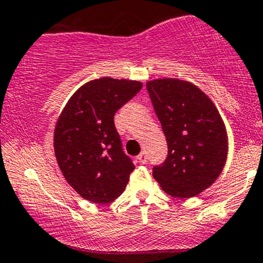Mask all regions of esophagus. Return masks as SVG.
Segmentation results:
<instances>
[{
  "label": "esophagus",
  "mask_w": 263,
  "mask_h": 263,
  "mask_svg": "<svg viewBox=\"0 0 263 263\" xmlns=\"http://www.w3.org/2000/svg\"><path fill=\"white\" fill-rule=\"evenodd\" d=\"M138 160H139V162L142 163V165H144V163L147 162V155H145L144 152H142L139 156H138Z\"/></svg>",
  "instance_id": "esophagus-1"
}]
</instances>
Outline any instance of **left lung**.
<instances>
[{"label":"left lung","mask_w":263,"mask_h":263,"mask_svg":"<svg viewBox=\"0 0 263 263\" xmlns=\"http://www.w3.org/2000/svg\"><path fill=\"white\" fill-rule=\"evenodd\" d=\"M147 90L167 142V157L153 166V178L170 196H197L219 178L228 156L219 111L199 88L184 80H151Z\"/></svg>","instance_id":"8db88e82"}]
</instances>
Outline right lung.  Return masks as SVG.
<instances>
[{
	"mask_svg": "<svg viewBox=\"0 0 263 263\" xmlns=\"http://www.w3.org/2000/svg\"><path fill=\"white\" fill-rule=\"evenodd\" d=\"M140 89L142 83L134 80H92L71 96L57 120V163L87 201L110 203L125 191L134 163L124 152L114 116Z\"/></svg>",
	"mask_w": 263,
	"mask_h": 263,
	"instance_id": "1",
	"label": "right lung"
}]
</instances>
